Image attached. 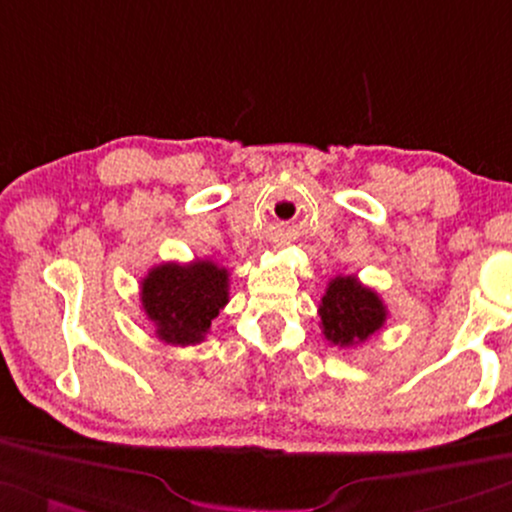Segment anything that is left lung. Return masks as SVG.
I'll return each mask as SVG.
<instances>
[{
    "label": "left lung",
    "mask_w": 512,
    "mask_h": 512,
    "mask_svg": "<svg viewBox=\"0 0 512 512\" xmlns=\"http://www.w3.org/2000/svg\"><path fill=\"white\" fill-rule=\"evenodd\" d=\"M317 313L322 334L334 346L363 344L387 320V308L378 293L356 276H334Z\"/></svg>",
    "instance_id": "obj_1"
}]
</instances>
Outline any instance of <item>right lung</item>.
Returning a JSON list of instances; mask_svg holds the SVG:
<instances>
[{
    "mask_svg": "<svg viewBox=\"0 0 512 512\" xmlns=\"http://www.w3.org/2000/svg\"><path fill=\"white\" fill-rule=\"evenodd\" d=\"M139 296L161 342L199 344L207 337L211 320L228 303V269L211 260L163 262L144 276Z\"/></svg>",
    "mask_w": 512,
    "mask_h": 512,
    "instance_id": "right-lung-1",
    "label": "right lung"
}]
</instances>
